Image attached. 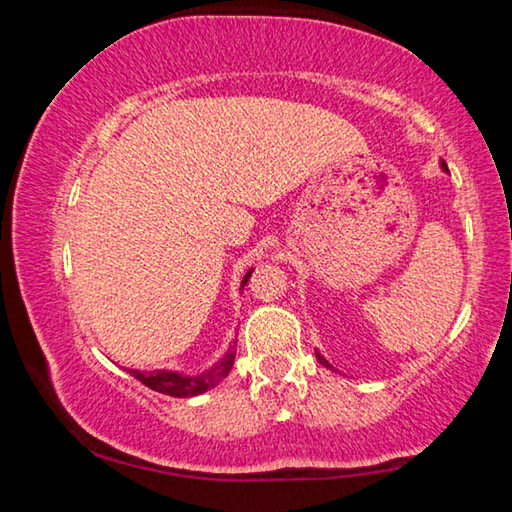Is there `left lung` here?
<instances>
[{"label": "left lung", "instance_id": "left-lung-1", "mask_svg": "<svg viewBox=\"0 0 512 512\" xmlns=\"http://www.w3.org/2000/svg\"><path fill=\"white\" fill-rule=\"evenodd\" d=\"M440 167H443V171H447V164L443 162V164H440ZM316 357H318V361H320V366H325V368H329V370H334V366H332V363H329L325 357H323V354H320V352H316Z\"/></svg>", "mask_w": 512, "mask_h": 512}]
</instances>
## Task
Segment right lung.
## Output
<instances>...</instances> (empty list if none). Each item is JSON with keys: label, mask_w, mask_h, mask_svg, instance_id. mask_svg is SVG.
<instances>
[{"label": "right lung", "mask_w": 512, "mask_h": 512, "mask_svg": "<svg viewBox=\"0 0 512 512\" xmlns=\"http://www.w3.org/2000/svg\"><path fill=\"white\" fill-rule=\"evenodd\" d=\"M253 273V268L244 275L241 280V289L248 284V277ZM235 345L223 354V357L214 363L212 368H207L205 372H198V375H185V372L178 370H128L131 375L142 381L144 386H149L151 391H158L162 395H171V397H194V395H203L207 391H212L214 386H219L221 381L228 377V372L232 370V363H235Z\"/></svg>", "instance_id": "right-lung-1"}]
</instances>
